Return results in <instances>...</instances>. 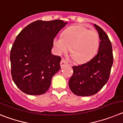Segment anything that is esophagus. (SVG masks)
<instances>
[{"mask_svg":"<svg viewBox=\"0 0 123 123\" xmlns=\"http://www.w3.org/2000/svg\"><path fill=\"white\" fill-rule=\"evenodd\" d=\"M60 64H61V68H63V67H64V66L67 65V62L66 61L64 60V59H62L61 60V61Z\"/></svg>","mask_w":123,"mask_h":123,"instance_id":"1","label":"esophagus"}]
</instances>
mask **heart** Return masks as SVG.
Wrapping results in <instances>:
<instances>
[{
    "instance_id": "obj_1",
    "label": "heart",
    "mask_w": 123,
    "mask_h": 123,
    "mask_svg": "<svg viewBox=\"0 0 123 123\" xmlns=\"http://www.w3.org/2000/svg\"><path fill=\"white\" fill-rule=\"evenodd\" d=\"M100 38L94 30L80 26H72L64 31L62 37L56 36L53 45L56 53L61 55L69 50L70 57L78 62H85L92 59L99 49Z\"/></svg>"
}]
</instances>
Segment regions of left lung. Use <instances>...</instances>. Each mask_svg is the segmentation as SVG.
<instances>
[{
	"label": "left lung",
	"instance_id": "1",
	"mask_svg": "<svg viewBox=\"0 0 123 123\" xmlns=\"http://www.w3.org/2000/svg\"><path fill=\"white\" fill-rule=\"evenodd\" d=\"M100 43L97 55L87 62L73 66V75L68 85L73 93L80 96L96 94L108 81L113 62L112 46L108 35L96 24Z\"/></svg>",
	"mask_w": 123,
	"mask_h": 123
}]
</instances>
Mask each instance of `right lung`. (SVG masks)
I'll list each match as a JSON object with an SVG mask.
<instances>
[{"mask_svg":"<svg viewBox=\"0 0 123 123\" xmlns=\"http://www.w3.org/2000/svg\"><path fill=\"white\" fill-rule=\"evenodd\" d=\"M67 23L60 19L37 20L17 35L10 51L11 74L18 88L29 95H41L61 68V57L52 55L53 40Z\"/></svg>","mask_w":123,"mask_h":123,"instance_id":"1","label":"right lung"}]
</instances>
